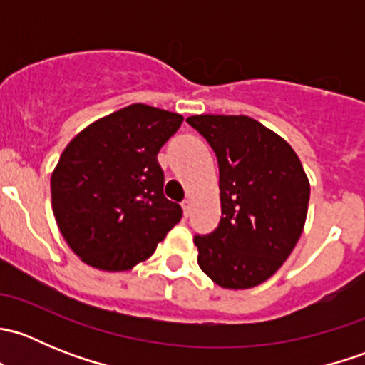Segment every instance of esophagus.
I'll list each match as a JSON object with an SVG mask.
<instances>
[{"instance_id": "obj_1", "label": "esophagus", "mask_w": 365, "mask_h": 365, "mask_svg": "<svg viewBox=\"0 0 365 365\" xmlns=\"http://www.w3.org/2000/svg\"><path fill=\"white\" fill-rule=\"evenodd\" d=\"M182 210H183V215L189 217V213H190V201H189V200L183 201V203H182Z\"/></svg>"}]
</instances>
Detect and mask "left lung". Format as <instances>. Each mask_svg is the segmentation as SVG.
Instances as JSON below:
<instances>
[{
    "label": "left lung",
    "instance_id": "left-lung-1",
    "mask_svg": "<svg viewBox=\"0 0 365 365\" xmlns=\"http://www.w3.org/2000/svg\"><path fill=\"white\" fill-rule=\"evenodd\" d=\"M219 162L220 215L196 235L197 263L215 284L247 289L270 279L295 249L311 187L295 150L249 116L187 118Z\"/></svg>",
    "mask_w": 365,
    "mask_h": 365
}]
</instances>
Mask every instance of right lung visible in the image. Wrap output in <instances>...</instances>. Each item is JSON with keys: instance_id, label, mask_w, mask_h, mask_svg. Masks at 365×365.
I'll list each match as a JSON object with an SVG mask.
<instances>
[{"instance_id": "1", "label": "right lung", "mask_w": 365, "mask_h": 365, "mask_svg": "<svg viewBox=\"0 0 365 365\" xmlns=\"http://www.w3.org/2000/svg\"><path fill=\"white\" fill-rule=\"evenodd\" d=\"M183 116L132 104L81 130L51 176L58 227L81 259L106 272L130 270L155 252L182 206L164 197L157 153Z\"/></svg>"}]
</instances>
